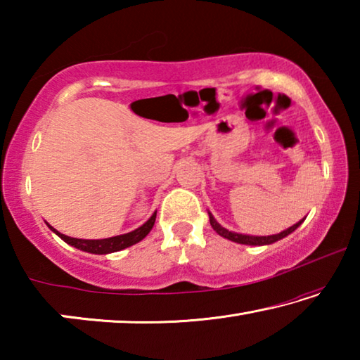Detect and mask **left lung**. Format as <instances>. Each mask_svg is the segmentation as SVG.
I'll return each instance as SVG.
<instances>
[{
  "instance_id": "left-lung-1",
  "label": "left lung",
  "mask_w": 360,
  "mask_h": 360,
  "mask_svg": "<svg viewBox=\"0 0 360 360\" xmlns=\"http://www.w3.org/2000/svg\"><path fill=\"white\" fill-rule=\"evenodd\" d=\"M210 214V222H211V227L216 230L217 235L224 236V238H227L230 241H235V243H240V245H249V246H265V245H271V243H276L279 240L285 238V236L290 235L292 231L297 230L298 227H300L302 222L304 221V217L302 219V221H298L297 224L292 225V227L285 229L283 231H279V233L276 235H268V236H254V235H243V233H236V231H230L225 227H222L221 224H219L214 216L211 214V212L208 211Z\"/></svg>"
}]
</instances>
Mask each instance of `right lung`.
Masks as SVG:
<instances>
[{
    "instance_id": "right-lung-1",
    "label": "right lung",
    "mask_w": 360,
    "mask_h": 360,
    "mask_svg": "<svg viewBox=\"0 0 360 360\" xmlns=\"http://www.w3.org/2000/svg\"><path fill=\"white\" fill-rule=\"evenodd\" d=\"M155 216H157V211L149 217V221H146L141 227H138L136 230L129 231V233H124V235L111 236V238H103V240L72 238V236H66L63 233H60L58 230L53 229L52 225H49L47 222L46 224L53 233L58 235L60 238H62L65 243H68L70 246H75L76 249H81V251L90 252V254H111V252H117V251H122V249L136 245V243L146 238V235H148L152 230V227H154Z\"/></svg>"
}]
</instances>
